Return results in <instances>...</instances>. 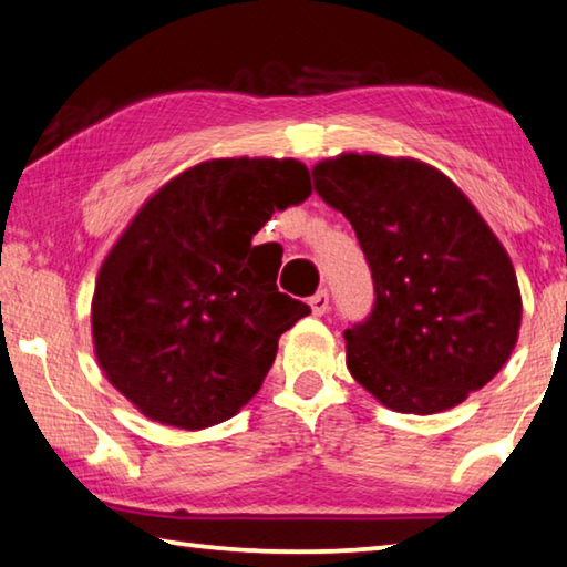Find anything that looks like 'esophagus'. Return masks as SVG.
I'll return each instance as SVG.
<instances>
[{
	"instance_id": "1",
	"label": "esophagus",
	"mask_w": 567,
	"mask_h": 567,
	"mask_svg": "<svg viewBox=\"0 0 567 567\" xmlns=\"http://www.w3.org/2000/svg\"><path fill=\"white\" fill-rule=\"evenodd\" d=\"M310 307H312V315H324L330 310V292L328 290H320L318 295L310 297Z\"/></svg>"
}]
</instances>
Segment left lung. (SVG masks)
Wrapping results in <instances>:
<instances>
[{
	"label": "left lung",
	"mask_w": 567,
	"mask_h": 567,
	"mask_svg": "<svg viewBox=\"0 0 567 567\" xmlns=\"http://www.w3.org/2000/svg\"><path fill=\"white\" fill-rule=\"evenodd\" d=\"M312 177L350 219L375 282L368 320L344 330L352 378L415 415L485 388L515 350L520 287L455 182L425 162L354 152L315 165Z\"/></svg>",
	"instance_id": "left-lung-1"
}]
</instances>
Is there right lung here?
Here are the masks:
<instances>
[{
  "label": "right lung",
  "instance_id": "1",
  "mask_svg": "<svg viewBox=\"0 0 567 567\" xmlns=\"http://www.w3.org/2000/svg\"><path fill=\"white\" fill-rule=\"evenodd\" d=\"M310 192L297 159H209L134 215L100 267L92 340L142 415L203 430L257 395L277 340L310 307L277 290L282 255L257 260L252 237Z\"/></svg>",
  "mask_w": 567,
  "mask_h": 567
}]
</instances>
